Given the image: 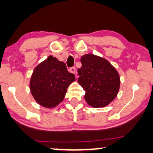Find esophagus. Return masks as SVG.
Returning <instances> with one entry per match:
<instances>
[{"label":"esophagus","mask_w":153,"mask_h":153,"mask_svg":"<svg viewBox=\"0 0 153 153\" xmlns=\"http://www.w3.org/2000/svg\"><path fill=\"white\" fill-rule=\"evenodd\" d=\"M69 71H70L71 73H73V74H75V72H76V68H75V67H72L69 69Z\"/></svg>","instance_id":"obj_1"}]
</instances>
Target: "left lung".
Masks as SVG:
<instances>
[{
	"instance_id": "8db88e82",
	"label": "left lung",
	"mask_w": 153,
	"mask_h": 153,
	"mask_svg": "<svg viewBox=\"0 0 153 153\" xmlns=\"http://www.w3.org/2000/svg\"><path fill=\"white\" fill-rule=\"evenodd\" d=\"M80 61L78 81L85 91L86 102L92 107H106L119 92V73L107 60L94 54L83 55Z\"/></svg>"
}]
</instances>
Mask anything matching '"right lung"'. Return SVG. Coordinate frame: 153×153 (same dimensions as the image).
Here are the masks:
<instances>
[{"label": "right lung", "instance_id": "add662e5", "mask_svg": "<svg viewBox=\"0 0 153 153\" xmlns=\"http://www.w3.org/2000/svg\"><path fill=\"white\" fill-rule=\"evenodd\" d=\"M75 80V75L67 71L65 63L49 56L32 73L31 93L42 107L53 108L63 101L68 87Z\"/></svg>", "mask_w": 153, "mask_h": 153}]
</instances>
